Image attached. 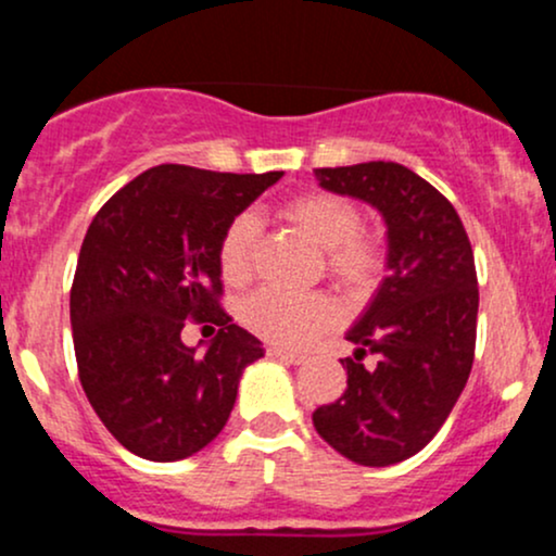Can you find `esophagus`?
Wrapping results in <instances>:
<instances>
[{
    "mask_svg": "<svg viewBox=\"0 0 556 556\" xmlns=\"http://www.w3.org/2000/svg\"><path fill=\"white\" fill-rule=\"evenodd\" d=\"M266 355L274 361H282V363H292V366H298V363L305 361V355L300 353H290V350H282V348H269L266 350Z\"/></svg>",
    "mask_w": 556,
    "mask_h": 556,
    "instance_id": "1",
    "label": "esophagus"
}]
</instances>
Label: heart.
I'll return each mask as SVG.
<instances>
[{
  "instance_id": "1",
  "label": "heart",
  "mask_w": 556,
  "mask_h": 556,
  "mask_svg": "<svg viewBox=\"0 0 556 556\" xmlns=\"http://www.w3.org/2000/svg\"><path fill=\"white\" fill-rule=\"evenodd\" d=\"M282 216L324 251V269L353 295L374 290L384 271L387 253L376 235L361 229V212L348 198L311 190L282 203ZM258 219L235 216L219 240V271L229 285H245L256 266ZM340 311L327 292H287L261 287L242 300L240 321L261 340L279 348H303L337 321Z\"/></svg>"
}]
</instances>
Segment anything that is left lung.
Here are the masks:
<instances>
[{"label":"left lung","mask_w":556,"mask_h":556,"mask_svg":"<svg viewBox=\"0 0 556 556\" xmlns=\"http://www.w3.org/2000/svg\"><path fill=\"white\" fill-rule=\"evenodd\" d=\"M331 193L361 198L384 216L387 269L342 358L348 389L316 407L314 426L348 460L384 468L437 437L465 389L476 353L473 248L455 206L394 162L314 169ZM374 354L366 367L362 358Z\"/></svg>","instance_id":"obj_1"}]
</instances>
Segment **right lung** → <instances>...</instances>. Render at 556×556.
<instances>
[{
    "instance_id": "right-lung-1",
    "label": "right lung",
    "mask_w": 556,
    "mask_h": 556,
    "mask_svg": "<svg viewBox=\"0 0 556 556\" xmlns=\"http://www.w3.org/2000/svg\"><path fill=\"white\" fill-rule=\"evenodd\" d=\"M285 172L232 175L159 164L117 190L88 227L70 290L83 392L125 450L172 463L225 429L242 368L264 358L219 305V240ZM188 317L220 327L198 354Z\"/></svg>"
}]
</instances>
